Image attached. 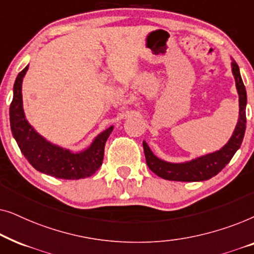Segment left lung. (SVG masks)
I'll return each instance as SVG.
<instances>
[{"label":"left lung","mask_w":254,"mask_h":254,"mask_svg":"<svg viewBox=\"0 0 254 254\" xmlns=\"http://www.w3.org/2000/svg\"><path fill=\"white\" fill-rule=\"evenodd\" d=\"M231 71L234 75L239 98V114L237 125L229 141L220 150L182 163L166 162L157 157L149 148L147 142L143 141L147 165L155 175L163 179L173 180V182H202V180H208L211 177L216 176L231 161L236 151L241 148L243 138H244L246 128V104H248L245 85L243 83L238 64L235 60L231 62Z\"/></svg>","instance_id":"obj_1"}]
</instances>
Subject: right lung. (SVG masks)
Segmentation results:
<instances>
[{
  "label": "right lung",
  "mask_w": 254,
  "mask_h": 254,
  "mask_svg": "<svg viewBox=\"0 0 254 254\" xmlns=\"http://www.w3.org/2000/svg\"><path fill=\"white\" fill-rule=\"evenodd\" d=\"M27 69L29 64L16 77L10 104V127L24 157L37 171L55 178L74 180L92 176L102 165L104 148L114 126L99 133L81 151H72L46 140L30 125L24 113L22 84Z\"/></svg>",
  "instance_id": "1"
}]
</instances>
